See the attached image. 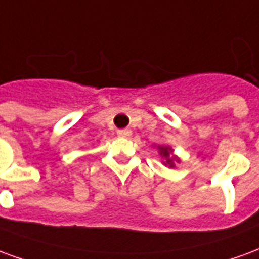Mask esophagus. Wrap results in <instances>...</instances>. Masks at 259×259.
<instances>
[{"mask_svg":"<svg viewBox=\"0 0 259 259\" xmlns=\"http://www.w3.org/2000/svg\"><path fill=\"white\" fill-rule=\"evenodd\" d=\"M132 135V130L130 129H120L118 130V136L119 137H129Z\"/></svg>","mask_w":259,"mask_h":259,"instance_id":"34e87169","label":"esophagus"}]
</instances>
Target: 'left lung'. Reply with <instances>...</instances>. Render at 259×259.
<instances>
[{
    "instance_id": "left-lung-1",
    "label": "left lung",
    "mask_w": 259,
    "mask_h": 259,
    "mask_svg": "<svg viewBox=\"0 0 259 259\" xmlns=\"http://www.w3.org/2000/svg\"><path fill=\"white\" fill-rule=\"evenodd\" d=\"M158 150H159V154L162 155V158H165V165H168V166H170V168H174L175 162H176V161L179 162V159L172 155V148H170V147L159 146L158 147Z\"/></svg>"
}]
</instances>
